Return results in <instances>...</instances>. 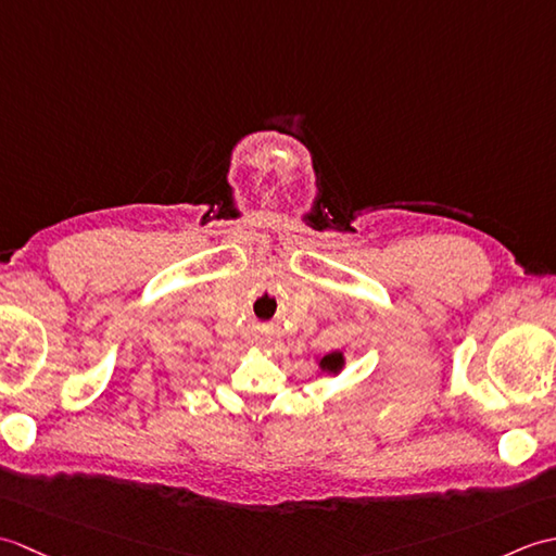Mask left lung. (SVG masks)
Instances as JSON below:
<instances>
[{
    "instance_id": "8db88e82",
    "label": "left lung",
    "mask_w": 556,
    "mask_h": 556,
    "mask_svg": "<svg viewBox=\"0 0 556 556\" xmlns=\"http://www.w3.org/2000/svg\"><path fill=\"white\" fill-rule=\"evenodd\" d=\"M320 368L325 372H334L337 375L341 368H344V353H339V351L327 353V356L320 361Z\"/></svg>"
}]
</instances>
